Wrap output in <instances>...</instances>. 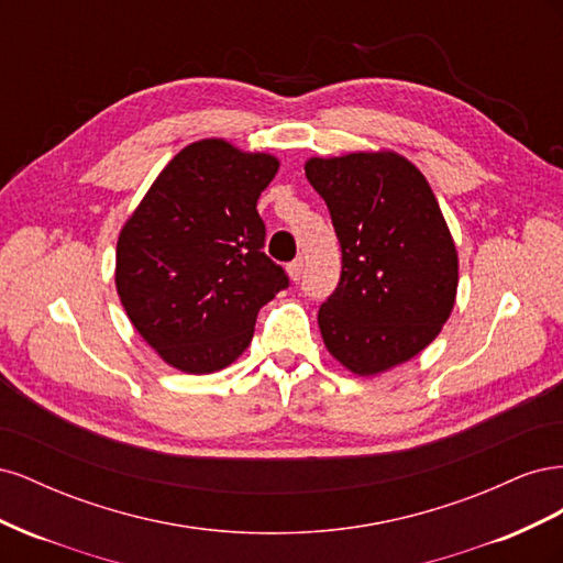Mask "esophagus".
Wrapping results in <instances>:
<instances>
[{"label":"esophagus","mask_w":563,"mask_h":563,"mask_svg":"<svg viewBox=\"0 0 563 563\" xmlns=\"http://www.w3.org/2000/svg\"><path fill=\"white\" fill-rule=\"evenodd\" d=\"M302 267H305L302 258H296L294 263H288V267H286L288 269V277H291L294 282H298L302 277Z\"/></svg>","instance_id":"34e87169"}]
</instances>
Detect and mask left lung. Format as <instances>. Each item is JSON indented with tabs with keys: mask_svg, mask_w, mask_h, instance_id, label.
<instances>
[{
	"mask_svg": "<svg viewBox=\"0 0 563 563\" xmlns=\"http://www.w3.org/2000/svg\"><path fill=\"white\" fill-rule=\"evenodd\" d=\"M305 176L343 251L340 282L317 314L323 345L354 376L413 360L457 291V251L430 183L389 150L312 157Z\"/></svg>",
	"mask_w": 563,
	"mask_h": 563,
	"instance_id": "obj_1",
	"label": "left lung"
}]
</instances>
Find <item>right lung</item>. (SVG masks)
Wrapping results in <instances>:
<instances>
[{
    "mask_svg": "<svg viewBox=\"0 0 563 563\" xmlns=\"http://www.w3.org/2000/svg\"><path fill=\"white\" fill-rule=\"evenodd\" d=\"M277 168L265 152L197 141L164 166L119 232V300L168 366L197 376L230 366L263 305L288 286L263 253L255 209Z\"/></svg>",
    "mask_w": 563,
    "mask_h": 563,
    "instance_id": "obj_1",
    "label": "right lung"
}]
</instances>
